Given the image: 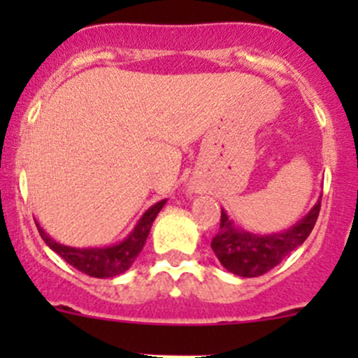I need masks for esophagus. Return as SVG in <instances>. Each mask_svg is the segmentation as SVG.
Here are the masks:
<instances>
[{
    "instance_id": "1",
    "label": "esophagus",
    "mask_w": 358,
    "mask_h": 358,
    "mask_svg": "<svg viewBox=\"0 0 358 358\" xmlns=\"http://www.w3.org/2000/svg\"><path fill=\"white\" fill-rule=\"evenodd\" d=\"M189 194H190V190H189Z\"/></svg>"
}]
</instances>
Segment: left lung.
Returning <instances> with one entry per match:
<instances>
[{
    "instance_id": "left-lung-1",
    "label": "left lung",
    "mask_w": 358,
    "mask_h": 358,
    "mask_svg": "<svg viewBox=\"0 0 358 358\" xmlns=\"http://www.w3.org/2000/svg\"><path fill=\"white\" fill-rule=\"evenodd\" d=\"M319 211L320 197L313 208L289 229L273 234H255L239 229L222 208L220 232L211 241V248L220 263L234 275H263L305 243L315 225Z\"/></svg>"
}]
</instances>
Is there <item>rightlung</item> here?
<instances>
[{
  "instance_id": "obj_1",
  "label": "right lung",
  "mask_w": 358,
  "mask_h": 358,
  "mask_svg": "<svg viewBox=\"0 0 358 358\" xmlns=\"http://www.w3.org/2000/svg\"><path fill=\"white\" fill-rule=\"evenodd\" d=\"M166 201L168 199H162L156 202L154 206H150V208L140 216V220L136 222V225L133 227L131 232H129L121 243L112 244V246H100V248L66 246V244H60L57 243L55 239H52V237H50L38 223L39 236L43 237L46 246L53 249L59 256H62L69 265L78 268L79 272L86 273V275L90 277H96V279H109V277L121 275V273H124L126 270L133 265L136 256L142 252L143 246H145V241L147 237H149L150 227H152L154 220H156V216L162 209V206L166 204Z\"/></svg>"
}]
</instances>
